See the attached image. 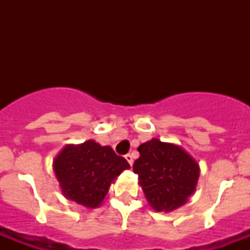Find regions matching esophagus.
Returning <instances> with one entry per match:
<instances>
[{
    "instance_id": "obj_1",
    "label": "esophagus",
    "mask_w": 250,
    "mask_h": 250,
    "mask_svg": "<svg viewBox=\"0 0 250 250\" xmlns=\"http://www.w3.org/2000/svg\"><path fill=\"white\" fill-rule=\"evenodd\" d=\"M125 160H127V162H128V164L131 165V166H132V164H133V158H132V156H131V154H125Z\"/></svg>"
}]
</instances>
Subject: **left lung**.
<instances>
[{"instance_id": "8db88e82", "label": "left lung", "mask_w": 250, "mask_h": 250, "mask_svg": "<svg viewBox=\"0 0 250 250\" xmlns=\"http://www.w3.org/2000/svg\"><path fill=\"white\" fill-rule=\"evenodd\" d=\"M133 172L145 197L157 211H171L186 204L197 184V162L180 146L152 139L137 148Z\"/></svg>"}]
</instances>
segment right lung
Returning a JSON list of instances; mask_svg holds the SVG:
<instances>
[{"label":"right lung","mask_w":250,"mask_h":250,"mask_svg":"<svg viewBox=\"0 0 250 250\" xmlns=\"http://www.w3.org/2000/svg\"><path fill=\"white\" fill-rule=\"evenodd\" d=\"M125 168L129 165L123 157L93 140L67 145L54 161V172L64 196L86 208L100 206L111 182Z\"/></svg>","instance_id":"right-lung-1"}]
</instances>
